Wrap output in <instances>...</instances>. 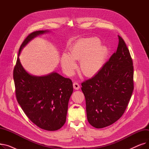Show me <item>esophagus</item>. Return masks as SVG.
<instances>
[{
	"instance_id": "obj_1",
	"label": "esophagus",
	"mask_w": 149,
	"mask_h": 149,
	"mask_svg": "<svg viewBox=\"0 0 149 149\" xmlns=\"http://www.w3.org/2000/svg\"><path fill=\"white\" fill-rule=\"evenodd\" d=\"M73 87H74V88L75 90H79L80 89V88L79 84L78 83H77V82H74L73 83Z\"/></svg>"
}]
</instances>
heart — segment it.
<instances>
[{"label": "heart", "mask_w": 149, "mask_h": 149, "mask_svg": "<svg viewBox=\"0 0 149 149\" xmlns=\"http://www.w3.org/2000/svg\"><path fill=\"white\" fill-rule=\"evenodd\" d=\"M107 54V48L100 44L99 39L83 38L70 48L69 54L61 55V65L66 74L72 75L77 68L75 61H79L82 73L86 77H93L103 68Z\"/></svg>", "instance_id": "heart-1"}]
</instances>
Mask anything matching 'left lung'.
Returning a JSON list of instances; mask_svg holds the SVG:
<instances>
[{"label": "left lung", "mask_w": 149, "mask_h": 149, "mask_svg": "<svg viewBox=\"0 0 149 149\" xmlns=\"http://www.w3.org/2000/svg\"><path fill=\"white\" fill-rule=\"evenodd\" d=\"M116 52L100 71L81 83L89 124L97 129L119 120L134 91V66L129 51L118 36Z\"/></svg>", "instance_id": "1"}]
</instances>
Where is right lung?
Returning <instances> with one entry per match:
<instances>
[{"label": "right lung", "instance_id": "add662e5", "mask_svg": "<svg viewBox=\"0 0 149 149\" xmlns=\"http://www.w3.org/2000/svg\"><path fill=\"white\" fill-rule=\"evenodd\" d=\"M49 32L37 31L25 38L19 49L13 78L17 101L28 118L38 127L54 131L66 122L69 100L73 92L72 82L56 72L42 76L31 74L19 58L22 49L30 41Z\"/></svg>", "mask_w": 149, "mask_h": 149}]
</instances>
